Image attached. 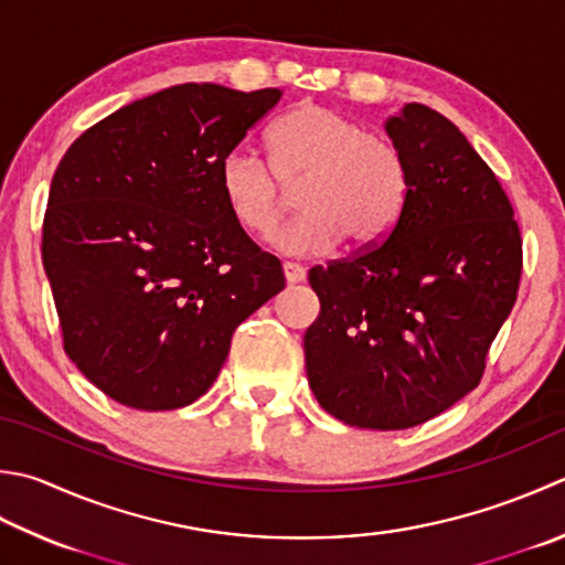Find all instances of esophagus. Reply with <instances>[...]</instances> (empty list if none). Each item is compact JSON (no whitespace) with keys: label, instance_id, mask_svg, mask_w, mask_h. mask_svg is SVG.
Instances as JSON below:
<instances>
[{"label":"esophagus","instance_id":"1","mask_svg":"<svg viewBox=\"0 0 565 565\" xmlns=\"http://www.w3.org/2000/svg\"><path fill=\"white\" fill-rule=\"evenodd\" d=\"M284 279L286 284H301L306 279V271L301 264H294V262H284Z\"/></svg>","mask_w":565,"mask_h":565}]
</instances>
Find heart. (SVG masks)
Returning <instances> with one entry per match:
<instances>
[{
    "mask_svg": "<svg viewBox=\"0 0 565 565\" xmlns=\"http://www.w3.org/2000/svg\"><path fill=\"white\" fill-rule=\"evenodd\" d=\"M269 163L232 149L217 163V185L237 227L254 237H269L286 210H301L271 237V245L291 257H313L340 239L350 247L380 242L399 220L408 179L402 153L392 141L362 131L355 121L318 103L289 109L269 129Z\"/></svg>",
    "mask_w": 565,
    "mask_h": 565,
    "instance_id": "heart-1",
    "label": "heart"
}]
</instances>
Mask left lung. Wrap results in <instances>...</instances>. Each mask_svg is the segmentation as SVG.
<instances>
[{
    "label": "left lung",
    "instance_id": "obj_1",
    "mask_svg": "<svg viewBox=\"0 0 565 565\" xmlns=\"http://www.w3.org/2000/svg\"><path fill=\"white\" fill-rule=\"evenodd\" d=\"M406 203L382 245L308 271L320 316L306 374L342 424L412 428L480 384L522 276L510 198L450 119L408 103L384 121Z\"/></svg>",
    "mask_w": 565,
    "mask_h": 565
}]
</instances>
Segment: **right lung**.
I'll list each match as a JSON object with an SVG mask.
<instances>
[{
  "label": "right lung",
  "instance_id": "1",
  "mask_svg": "<svg viewBox=\"0 0 565 565\" xmlns=\"http://www.w3.org/2000/svg\"><path fill=\"white\" fill-rule=\"evenodd\" d=\"M281 99L183 83L77 137L53 173L41 257L63 348L141 412L193 404L235 328L284 289L281 262L237 227L217 163Z\"/></svg>",
  "mask_w": 565,
  "mask_h": 565
}]
</instances>
